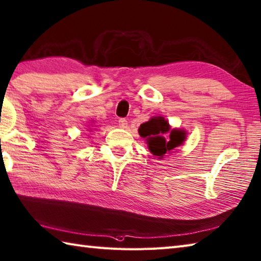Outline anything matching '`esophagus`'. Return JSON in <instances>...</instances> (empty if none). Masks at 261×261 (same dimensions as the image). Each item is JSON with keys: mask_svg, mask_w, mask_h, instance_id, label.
<instances>
[{"mask_svg": "<svg viewBox=\"0 0 261 261\" xmlns=\"http://www.w3.org/2000/svg\"><path fill=\"white\" fill-rule=\"evenodd\" d=\"M119 125H120V127H122V129H125V127L127 126V121L125 119H120Z\"/></svg>", "mask_w": 261, "mask_h": 261, "instance_id": "34e87169", "label": "esophagus"}]
</instances>
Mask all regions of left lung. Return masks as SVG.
<instances>
[{
  "instance_id": "left-lung-1",
  "label": "left lung",
  "mask_w": 261,
  "mask_h": 261,
  "mask_svg": "<svg viewBox=\"0 0 261 261\" xmlns=\"http://www.w3.org/2000/svg\"><path fill=\"white\" fill-rule=\"evenodd\" d=\"M139 135L145 138L148 149L152 155L163 158L166 152L181 146L187 138V132L180 129H171L168 122L163 116H152L149 121L142 123L139 127ZM165 133L170 134V140L162 137Z\"/></svg>"
}]
</instances>
